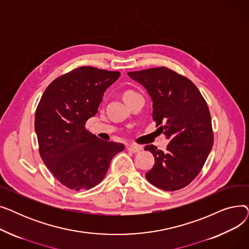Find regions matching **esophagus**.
<instances>
[{
	"label": "esophagus",
	"mask_w": 249,
	"mask_h": 249,
	"mask_svg": "<svg viewBox=\"0 0 249 249\" xmlns=\"http://www.w3.org/2000/svg\"><path fill=\"white\" fill-rule=\"evenodd\" d=\"M127 149H128L130 152L137 153V152H139V151L142 150V146L136 145V144H130V145L127 146Z\"/></svg>",
	"instance_id": "1"
}]
</instances>
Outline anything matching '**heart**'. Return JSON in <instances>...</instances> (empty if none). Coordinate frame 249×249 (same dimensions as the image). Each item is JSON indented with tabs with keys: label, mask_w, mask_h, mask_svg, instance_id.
Returning a JSON list of instances; mask_svg holds the SVG:
<instances>
[{
	"label": "heart",
	"mask_w": 249,
	"mask_h": 249,
	"mask_svg": "<svg viewBox=\"0 0 249 249\" xmlns=\"http://www.w3.org/2000/svg\"><path fill=\"white\" fill-rule=\"evenodd\" d=\"M134 91H132V90H127V91H125V94H124V97H126V96H128V95H130V94H133Z\"/></svg>",
	"instance_id": "1"
}]
</instances>
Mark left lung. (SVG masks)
Segmentation results:
<instances>
[{
	"label": "left lung",
	"instance_id": "1",
	"mask_svg": "<svg viewBox=\"0 0 249 249\" xmlns=\"http://www.w3.org/2000/svg\"><path fill=\"white\" fill-rule=\"evenodd\" d=\"M128 75L147 90L153 121L169 139L165 151L152 144L144 147L154 156L146 179L163 191L185 188L199 175L213 146L211 116L205 99L189 78L164 67L130 71Z\"/></svg>",
	"mask_w": 249,
	"mask_h": 249
}]
</instances>
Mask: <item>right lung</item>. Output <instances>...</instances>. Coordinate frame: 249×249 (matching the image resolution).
I'll return each mask as SVG.
<instances>
[{
    "label": "right lung",
    "mask_w": 249,
    "mask_h": 249,
    "mask_svg": "<svg viewBox=\"0 0 249 249\" xmlns=\"http://www.w3.org/2000/svg\"><path fill=\"white\" fill-rule=\"evenodd\" d=\"M120 76L82 67L52 82L44 90L35 113L39 153L57 180L71 190H89L106 176L122 143L104 141L86 129L98 113L105 90Z\"/></svg>",
    "instance_id": "obj_1"
}]
</instances>
